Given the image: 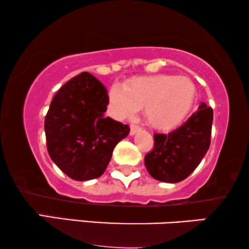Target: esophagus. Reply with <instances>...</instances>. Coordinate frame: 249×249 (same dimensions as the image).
Listing matches in <instances>:
<instances>
[{"instance_id":"34e87169","label":"esophagus","mask_w":249,"mask_h":249,"mask_svg":"<svg viewBox=\"0 0 249 249\" xmlns=\"http://www.w3.org/2000/svg\"><path fill=\"white\" fill-rule=\"evenodd\" d=\"M138 130H141V127H139V125L135 124H130V135H131V136L135 135L136 132H137Z\"/></svg>"}]
</instances>
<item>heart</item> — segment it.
<instances>
[{
    "label": "heart",
    "mask_w": 249,
    "mask_h": 249,
    "mask_svg": "<svg viewBox=\"0 0 249 249\" xmlns=\"http://www.w3.org/2000/svg\"><path fill=\"white\" fill-rule=\"evenodd\" d=\"M195 94V85L189 78L158 74L136 78L125 87L113 85L108 91V104L119 120L134 118L145 107V118L153 127L170 129L186 118Z\"/></svg>",
    "instance_id": "1"
}]
</instances>
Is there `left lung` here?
<instances>
[{
	"instance_id": "obj_1",
	"label": "left lung",
	"mask_w": 249,
	"mask_h": 249,
	"mask_svg": "<svg viewBox=\"0 0 249 249\" xmlns=\"http://www.w3.org/2000/svg\"><path fill=\"white\" fill-rule=\"evenodd\" d=\"M213 110L200 103L195 113L169 134L154 135V148L145 166L156 180L176 183L186 179L205 156L211 144Z\"/></svg>"
}]
</instances>
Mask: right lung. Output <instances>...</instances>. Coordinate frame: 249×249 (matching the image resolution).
I'll use <instances>...</instances> for the list:
<instances>
[{"mask_svg": "<svg viewBox=\"0 0 249 249\" xmlns=\"http://www.w3.org/2000/svg\"><path fill=\"white\" fill-rule=\"evenodd\" d=\"M107 88L81 72L54 95L45 118L47 152L61 171L78 181L103 175L115 145L129 134L128 124L104 117Z\"/></svg>", "mask_w": 249, "mask_h": 249, "instance_id": "right-lung-1", "label": "right lung"}]
</instances>
